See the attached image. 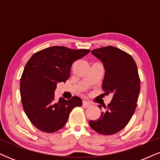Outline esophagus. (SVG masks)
<instances>
[{"instance_id":"esophagus-1","label":"esophagus","mask_w":160,"mask_h":160,"mask_svg":"<svg viewBox=\"0 0 160 160\" xmlns=\"http://www.w3.org/2000/svg\"><path fill=\"white\" fill-rule=\"evenodd\" d=\"M91 105H92V104L90 103V102H86V101H83V102H82V106H83L84 108H89V107H91Z\"/></svg>"}]
</instances>
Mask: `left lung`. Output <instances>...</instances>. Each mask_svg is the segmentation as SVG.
Wrapping results in <instances>:
<instances>
[{"label":"left lung","mask_w":160,"mask_h":160,"mask_svg":"<svg viewBox=\"0 0 160 160\" xmlns=\"http://www.w3.org/2000/svg\"><path fill=\"white\" fill-rule=\"evenodd\" d=\"M92 53L104 64L102 89L113 98L99 119L89 123L96 132L113 135L126 127L136 109L141 87L137 65L131 55L112 46L93 49Z\"/></svg>","instance_id":"1"}]
</instances>
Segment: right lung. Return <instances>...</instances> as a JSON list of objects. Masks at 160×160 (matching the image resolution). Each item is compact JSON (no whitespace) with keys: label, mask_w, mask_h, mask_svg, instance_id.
Listing matches in <instances>:
<instances>
[{"label":"right lung","mask_w":160,"mask_h":160,"mask_svg":"<svg viewBox=\"0 0 160 160\" xmlns=\"http://www.w3.org/2000/svg\"><path fill=\"white\" fill-rule=\"evenodd\" d=\"M89 52L55 46L35 52L28 61L20 80L22 104L28 118L40 131H58L65 126L71 111L82 106L78 96L56 102L55 90L57 83L69 78L72 64Z\"/></svg>","instance_id":"add662e5"}]
</instances>
